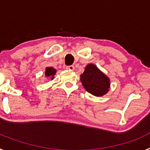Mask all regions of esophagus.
Instances as JSON below:
<instances>
[{"mask_svg": "<svg viewBox=\"0 0 150 150\" xmlns=\"http://www.w3.org/2000/svg\"><path fill=\"white\" fill-rule=\"evenodd\" d=\"M66 69H67V70H69V71H74V66H73V65L66 66Z\"/></svg>", "mask_w": 150, "mask_h": 150, "instance_id": "1", "label": "esophagus"}]
</instances>
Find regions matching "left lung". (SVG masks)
I'll use <instances>...</instances> for the list:
<instances>
[{"mask_svg": "<svg viewBox=\"0 0 150 150\" xmlns=\"http://www.w3.org/2000/svg\"><path fill=\"white\" fill-rule=\"evenodd\" d=\"M80 81L88 92L95 96L105 95L110 88V79L92 64L86 67Z\"/></svg>", "mask_w": 150, "mask_h": 150, "instance_id": "1", "label": "left lung"}]
</instances>
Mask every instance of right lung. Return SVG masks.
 <instances>
[{"mask_svg":"<svg viewBox=\"0 0 150 150\" xmlns=\"http://www.w3.org/2000/svg\"><path fill=\"white\" fill-rule=\"evenodd\" d=\"M55 72H56V71L52 67H46L45 75L48 77L52 76V79H53V76L55 74Z\"/></svg>","mask_w":150,"mask_h":150,"instance_id":"obj_1","label":"right lung"}]
</instances>
